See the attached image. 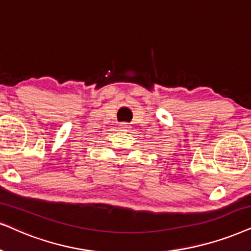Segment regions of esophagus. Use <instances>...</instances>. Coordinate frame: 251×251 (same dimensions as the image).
I'll use <instances>...</instances> for the list:
<instances>
[{"label": "esophagus", "mask_w": 251, "mask_h": 251, "mask_svg": "<svg viewBox=\"0 0 251 251\" xmlns=\"http://www.w3.org/2000/svg\"><path fill=\"white\" fill-rule=\"evenodd\" d=\"M120 128H122L123 131H127V129L129 128V125L126 123H123V124H120Z\"/></svg>", "instance_id": "esophagus-1"}]
</instances>
